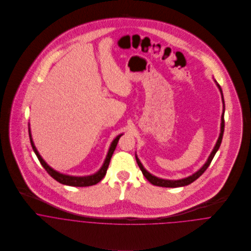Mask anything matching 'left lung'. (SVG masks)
<instances>
[{"instance_id":"left-lung-1","label":"left lung","mask_w":251,"mask_h":251,"mask_svg":"<svg viewBox=\"0 0 251 251\" xmlns=\"http://www.w3.org/2000/svg\"><path fill=\"white\" fill-rule=\"evenodd\" d=\"M215 82L216 83V86L218 87V89H219L220 93H221V98H222V102H223V112H222V115H221L220 134H219V137H218V139H217V142L215 144V148H214L213 151L211 152V154H210V156H209V158H208L207 162L203 165V167H202L201 169H199V170H198L196 173H194L193 175H191V176H189V177H187V178H184V179L172 180V179H160V178H157V177L152 176L151 174H150V173H149V172L144 168L142 163H141V162H140V160H139V158L135 155V157H136V161H137V164H138V166H139L140 170L142 171V173H143L145 178L148 179L151 183H152L153 185H156V186H162V187H179V186H184V185L190 184L191 182H193L194 180H196V179H198V178H199V177H200V176H201V175H202V174L207 170V168L210 166V164H211V162H212V160H213V158H214V156H215V154L216 153L217 150H218V149H219V147H220V144H221V141H222V137H223V132H224V111H225V104H224V100H223V94H222V90H221V88H220L219 84H218L215 80Z\"/></svg>"}]
</instances>
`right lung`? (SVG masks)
Segmentation results:
<instances>
[{"mask_svg": "<svg viewBox=\"0 0 251 251\" xmlns=\"http://www.w3.org/2000/svg\"><path fill=\"white\" fill-rule=\"evenodd\" d=\"M123 134H120L118 135L111 144L110 148H109V151H108L107 155H106V158L103 162V165L102 167L94 175H91V176H85V177H75V176H70V175H65V174H61L59 172H57L56 170L52 169L43 159L42 157L40 156V154L38 153L37 150H36V147H35V144L33 142V139H32V135H31V130H30V127H29V136H30V142L32 145V148L35 151V153L40 162V164L43 166V168L47 171V173L53 178L54 179H56L57 181H59L60 183H63V184H67V185H71V186H90V185H94V184H97L99 181H100L101 179L104 178V176L106 175V171H107L108 166H109V163H110V160H111V157H112V154L117 147V144L118 141L120 139V137L122 136Z\"/></svg>", "mask_w": 251, "mask_h": 251, "instance_id": "right-lung-1", "label": "right lung"}]
</instances>
